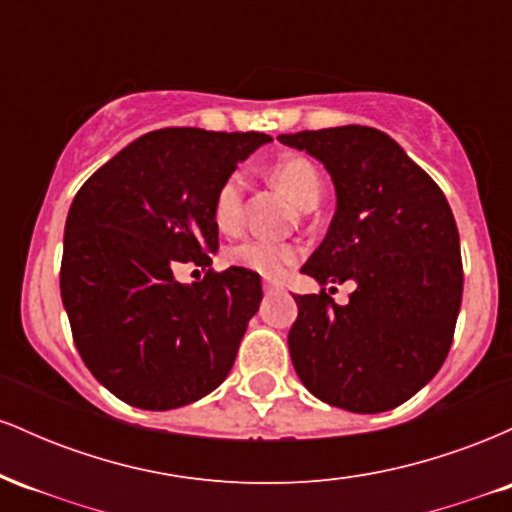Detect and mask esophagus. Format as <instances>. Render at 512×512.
<instances>
[{
  "label": "esophagus",
  "instance_id": "1",
  "mask_svg": "<svg viewBox=\"0 0 512 512\" xmlns=\"http://www.w3.org/2000/svg\"><path fill=\"white\" fill-rule=\"evenodd\" d=\"M281 286L279 284H274V281H264V291L267 293H274V291H279Z\"/></svg>",
  "mask_w": 512,
  "mask_h": 512
}]
</instances>
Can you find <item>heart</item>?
I'll return each instance as SVG.
<instances>
[{
  "label": "heart",
  "mask_w": 512,
  "mask_h": 512,
  "mask_svg": "<svg viewBox=\"0 0 512 512\" xmlns=\"http://www.w3.org/2000/svg\"><path fill=\"white\" fill-rule=\"evenodd\" d=\"M272 180L289 195L301 209H313L320 199V173L308 158L286 156L279 158L269 170ZM245 182L243 175L233 173L221 182L214 197V221L221 231H233L243 219ZM226 260L236 267L248 269L260 276H281L284 269L296 260V248L286 243H274L264 238H248L226 250Z\"/></svg>",
  "instance_id": "1"
}]
</instances>
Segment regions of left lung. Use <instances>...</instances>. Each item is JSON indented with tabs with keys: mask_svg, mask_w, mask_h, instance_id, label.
Returning a JSON list of instances; mask_svg holds the SVG:
<instances>
[{
	"mask_svg": "<svg viewBox=\"0 0 512 512\" xmlns=\"http://www.w3.org/2000/svg\"><path fill=\"white\" fill-rule=\"evenodd\" d=\"M279 142L320 161L337 192L330 231L301 272L320 286L356 284L346 305L325 291L293 296V368L332 407L395 409L443 366L460 315V233L448 199L380 129L330 127Z\"/></svg>",
	"mask_w": 512,
	"mask_h": 512,
	"instance_id": "8db88e82",
	"label": "left lung"
}]
</instances>
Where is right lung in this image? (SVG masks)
Wrapping results in <instances>:
<instances>
[{"label":"right lung","mask_w":512,"mask_h":512,"mask_svg":"<svg viewBox=\"0 0 512 512\" xmlns=\"http://www.w3.org/2000/svg\"><path fill=\"white\" fill-rule=\"evenodd\" d=\"M272 137L166 127L144 134L84 182L64 226L60 291L86 368L122 402L178 409L231 373L260 274L243 267L180 284L219 250L214 197Z\"/></svg>","instance_id":"right-lung-1"}]
</instances>
